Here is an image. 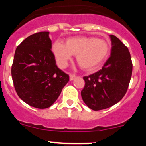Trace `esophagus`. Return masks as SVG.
<instances>
[{
	"label": "esophagus",
	"mask_w": 146,
	"mask_h": 146,
	"mask_svg": "<svg viewBox=\"0 0 146 146\" xmlns=\"http://www.w3.org/2000/svg\"><path fill=\"white\" fill-rule=\"evenodd\" d=\"M75 78H76L75 74H69V79H70V80H74Z\"/></svg>",
	"instance_id": "obj_1"
}]
</instances>
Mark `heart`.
Returning <instances> with one entry per match:
<instances>
[{"instance_id": "obj_1", "label": "heart", "mask_w": 146, "mask_h": 146, "mask_svg": "<svg viewBox=\"0 0 146 146\" xmlns=\"http://www.w3.org/2000/svg\"><path fill=\"white\" fill-rule=\"evenodd\" d=\"M52 50L60 68L66 67L73 55H76L77 64L85 71L98 68L108 58L110 52L109 44L105 40L85 36L68 38L66 44L55 42Z\"/></svg>"}]
</instances>
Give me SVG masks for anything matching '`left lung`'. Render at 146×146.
Here are the masks:
<instances>
[{
    "mask_svg": "<svg viewBox=\"0 0 146 146\" xmlns=\"http://www.w3.org/2000/svg\"><path fill=\"white\" fill-rule=\"evenodd\" d=\"M110 36L112 42L110 57L102 69L83 77L82 100L96 111L113 106L124 96L132 74V62L127 47L116 36Z\"/></svg>",
    "mask_w": 146,
    "mask_h": 146,
    "instance_id": "1",
    "label": "left lung"
}]
</instances>
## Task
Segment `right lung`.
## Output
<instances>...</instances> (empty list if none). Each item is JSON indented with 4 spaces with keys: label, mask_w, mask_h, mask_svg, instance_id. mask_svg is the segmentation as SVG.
<instances>
[{
    "label": "right lung",
    "mask_w": 146,
    "mask_h": 146,
    "mask_svg": "<svg viewBox=\"0 0 146 146\" xmlns=\"http://www.w3.org/2000/svg\"><path fill=\"white\" fill-rule=\"evenodd\" d=\"M49 32L33 33L15 50L11 77L19 97L33 108L44 109L56 101L69 76L58 69Z\"/></svg>",
    "instance_id": "right-lung-1"
}]
</instances>
